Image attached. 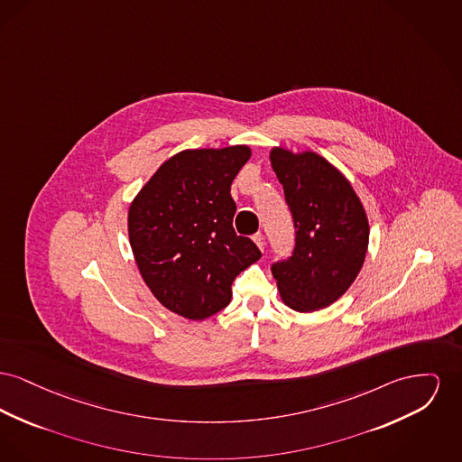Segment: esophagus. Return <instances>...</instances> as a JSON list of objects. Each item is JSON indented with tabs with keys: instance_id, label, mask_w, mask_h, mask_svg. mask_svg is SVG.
Here are the masks:
<instances>
[{
	"instance_id": "1",
	"label": "esophagus",
	"mask_w": 462,
	"mask_h": 462,
	"mask_svg": "<svg viewBox=\"0 0 462 462\" xmlns=\"http://www.w3.org/2000/svg\"><path fill=\"white\" fill-rule=\"evenodd\" d=\"M253 241H254V245L260 247V251H263V249H265V237H263L262 234H256V236H253Z\"/></svg>"
}]
</instances>
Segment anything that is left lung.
Instances as JSON below:
<instances>
[{"label": "left lung", "mask_w": 462, "mask_h": 462, "mask_svg": "<svg viewBox=\"0 0 462 462\" xmlns=\"http://www.w3.org/2000/svg\"><path fill=\"white\" fill-rule=\"evenodd\" d=\"M269 157L297 228L293 256L272 265V275L290 309L316 312L356 281L368 251V217L351 181L319 153L273 146Z\"/></svg>", "instance_id": "obj_1"}]
</instances>
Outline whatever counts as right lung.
I'll use <instances>...</instances> for the list:
<instances>
[{
  "mask_svg": "<svg viewBox=\"0 0 462 462\" xmlns=\"http://www.w3.org/2000/svg\"><path fill=\"white\" fill-rule=\"evenodd\" d=\"M249 157L247 144L178 152L129 206L139 273L153 297L185 319L202 321L226 307L234 279L262 256L232 226L230 187Z\"/></svg>",
  "mask_w": 462,
  "mask_h": 462,
  "instance_id": "obj_1",
  "label": "right lung"
}]
</instances>
